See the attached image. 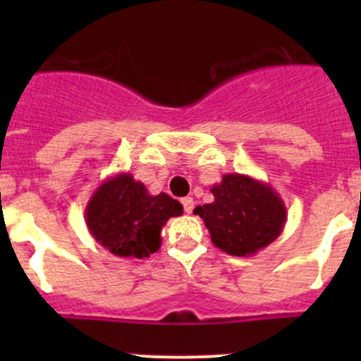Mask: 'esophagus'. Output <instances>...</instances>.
<instances>
[{"instance_id": "34e87169", "label": "esophagus", "mask_w": 361, "mask_h": 361, "mask_svg": "<svg viewBox=\"0 0 361 361\" xmlns=\"http://www.w3.org/2000/svg\"><path fill=\"white\" fill-rule=\"evenodd\" d=\"M181 204H183L185 213H192V209H194V199L183 197V199H181Z\"/></svg>"}]
</instances>
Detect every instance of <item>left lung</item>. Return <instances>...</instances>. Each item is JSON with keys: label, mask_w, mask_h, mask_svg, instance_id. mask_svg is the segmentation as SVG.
<instances>
[{"label": "left lung", "mask_w": 361, "mask_h": 361, "mask_svg": "<svg viewBox=\"0 0 361 361\" xmlns=\"http://www.w3.org/2000/svg\"><path fill=\"white\" fill-rule=\"evenodd\" d=\"M214 201L194 209L209 231L211 243L234 257H251L283 232L286 206L271 185L246 174H224L211 187Z\"/></svg>", "instance_id": "obj_1"}]
</instances>
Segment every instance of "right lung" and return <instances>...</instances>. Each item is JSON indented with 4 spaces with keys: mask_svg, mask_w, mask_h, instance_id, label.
Returning a JSON list of instances; mask_svg holds the SVG:
<instances>
[{
    "mask_svg": "<svg viewBox=\"0 0 361 361\" xmlns=\"http://www.w3.org/2000/svg\"><path fill=\"white\" fill-rule=\"evenodd\" d=\"M183 206L167 194L152 195L130 173H118L94 190L85 207L90 235L115 257L148 258L159 251L160 231Z\"/></svg>",
    "mask_w": 361,
    "mask_h": 361,
    "instance_id": "1",
    "label": "right lung"
}]
</instances>
